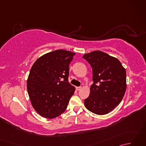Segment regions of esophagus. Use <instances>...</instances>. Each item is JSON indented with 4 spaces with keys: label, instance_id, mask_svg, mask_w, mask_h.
Wrapping results in <instances>:
<instances>
[{
    "label": "esophagus",
    "instance_id": "34e87169",
    "mask_svg": "<svg viewBox=\"0 0 146 146\" xmlns=\"http://www.w3.org/2000/svg\"><path fill=\"white\" fill-rule=\"evenodd\" d=\"M81 89H82V86H77V87H76V90L78 91L80 90Z\"/></svg>",
    "mask_w": 146,
    "mask_h": 146
}]
</instances>
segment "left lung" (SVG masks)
Segmentation results:
<instances>
[{"instance_id":"1","label":"left lung","mask_w":146,"mask_h":146,"mask_svg":"<svg viewBox=\"0 0 146 146\" xmlns=\"http://www.w3.org/2000/svg\"><path fill=\"white\" fill-rule=\"evenodd\" d=\"M92 68L93 84L85 101L86 108L97 115L114 109L124 96L126 71L118 59L100 51L83 55Z\"/></svg>"}]
</instances>
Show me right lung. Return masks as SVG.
Segmentation results:
<instances>
[{"mask_svg":"<svg viewBox=\"0 0 146 146\" xmlns=\"http://www.w3.org/2000/svg\"><path fill=\"white\" fill-rule=\"evenodd\" d=\"M75 53L63 49L38 58L31 69L27 92L34 108L41 116L53 119L66 109L75 88L68 82L69 65Z\"/></svg>","mask_w":146,"mask_h":146,"instance_id":"1","label":"right lung"}]
</instances>
